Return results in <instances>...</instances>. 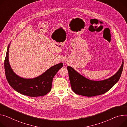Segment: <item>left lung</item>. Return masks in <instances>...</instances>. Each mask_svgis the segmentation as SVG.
I'll list each match as a JSON object with an SVG mask.
<instances>
[{
    "label": "left lung",
    "mask_w": 127,
    "mask_h": 127,
    "mask_svg": "<svg viewBox=\"0 0 127 127\" xmlns=\"http://www.w3.org/2000/svg\"><path fill=\"white\" fill-rule=\"evenodd\" d=\"M123 60L119 70L113 75L102 81H93L87 79L75 71L71 67L68 66L69 78L72 90L76 94L91 97L105 94L119 81L123 69Z\"/></svg>",
    "instance_id": "1"
}]
</instances>
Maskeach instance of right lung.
Returning a JSON list of instances; mask_svg holds the SVG:
<instances>
[{
  "label": "right lung",
  "instance_id": "1",
  "mask_svg": "<svg viewBox=\"0 0 127 127\" xmlns=\"http://www.w3.org/2000/svg\"><path fill=\"white\" fill-rule=\"evenodd\" d=\"M8 44L4 60L6 78L11 86L20 94L30 97L42 96L46 95L52 89L54 76L63 66L59 63L47 69L39 77L32 79H24L17 75L12 70L8 60Z\"/></svg>",
  "mask_w": 127,
  "mask_h": 127
}]
</instances>
